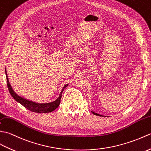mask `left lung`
Segmentation results:
<instances>
[{"label": "left lung", "mask_w": 151, "mask_h": 151, "mask_svg": "<svg viewBox=\"0 0 151 151\" xmlns=\"http://www.w3.org/2000/svg\"><path fill=\"white\" fill-rule=\"evenodd\" d=\"M92 113L93 114H95V115H96V116H101V115H100V114H97V113H95V112H92Z\"/></svg>", "instance_id": "obj_1"}]
</instances>
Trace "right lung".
<instances>
[{
    "label": "right lung",
    "instance_id": "right-lung-1",
    "mask_svg": "<svg viewBox=\"0 0 151 151\" xmlns=\"http://www.w3.org/2000/svg\"><path fill=\"white\" fill-rule=\"evenodd\" d=\"M5 71H6V79H7V85H8V88L10 94L12 95L13 98L14 99L15 101L21 103V105L22 106H24L26 109H27L28 110H30V111L33 112L47 113V112H51L53 111L54 110H55L59 106L60 102H61L63 91L64 90V89L66 88V87L68 86V84H67L63 87V88L62 89V91L61 92V93H60L58 98L55 101L51 103H35L32 101H29V100L23 98L22 97L17 94V93L14 92V90H13L12 87L11 86V85H10L9 81L8 80V78L7 72H6V70Z\"/></svg>",
    "mask_w": 151,
    "mask_h": 151
}]
</instances>
